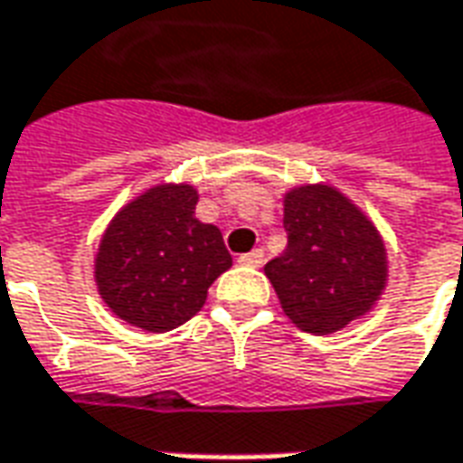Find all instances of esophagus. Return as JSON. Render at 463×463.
I'll list each match as a JSON object with an SVG mask.
<instances>
[{
    "label": "esophagus",
    "instance_id": "obj_1",
    "mask_svg": "<svg viewBox=\"0 0 463 463\" xmlns=\"http://www.w3.org/2000/svg\"><path fill=\"white\" fill-rule=\"evenodd\" d=\"M264 262V251L262 250H251L247 254L239 257V264H247V267H260Z\"/></svg>",
    "mask_w": 463,
    "mask_h": 463
}]
</instances>
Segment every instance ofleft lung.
<instances>
[{
	"label": "left lung",
	"mask_w": 463,
	"mask_h": 463,
	"mask_svg": "<svg viewBox=\"0 0 463 463\" xmlns=\"http://www.w3.org/2000/svg\"><path fill=\"white\" fill-rule=\"evenodd\" d=\"M285 251L264 274L299 330L337 333L371 310L388 267L383 241L358 206L333 186H299L285 196Z\"/></svg>",
	"instance_id": "1"
}]
</instances>
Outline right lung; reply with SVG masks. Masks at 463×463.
<instances>
[{"instance_id":"obj_1","label":"right lung","mask_w":463,"mask_h":463,"mask_svg":"<svg viewBox=\"0 0 463 463\" xmlns=\"http://www.w3.org/2000/svg\"><path fill=\"white\" fill-rule=\"evenodd\" d=\"M196 201L189 184H161L110 222L95 279L120 320L148 333L174 330L203 307L213 279L232 267L222 232L196 219Z\"/></svg>"}]
</instances>
